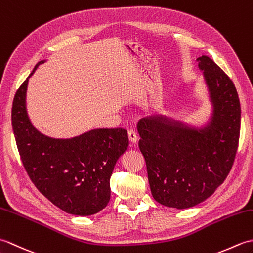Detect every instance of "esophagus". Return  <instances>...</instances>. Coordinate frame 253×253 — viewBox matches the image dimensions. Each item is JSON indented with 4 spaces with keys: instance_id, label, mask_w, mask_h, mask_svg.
Listing matches in <instances>:
<instances>
[{
    "instance_id": "34e87169",
    "label": "esophagus",
    "mask_w": 253,
    "mask_h": 253,
    "mask_svg": "<svg viewBox=\"0 0 253 253\" xmlns=\"http://www.w3.org/2000/svg\"><path fill=\"white\" fill-rule=\"evenodd\" d=\"M128 138H129V141L131 143H136L137 140H138V136H137V132L133 130V129H130L128 130Z\"/></svg>"
}]
</instances>
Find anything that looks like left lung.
Returning <instances> with one entry per match:
<instances>
[{
    "label": "left lung",
    "instance_id": "1",
    "mask_svg": "<svg viewBox=\"0 0 253 253\" xmlns=\"http://www.w3.org/2000/svg\"><path fill=\"white\" fill-rule=\"evenodd\" d=\"M214 112L197 130L163 116L138 123L152 196L162 206L188 209L204 201L226 179L240 135V102L233 80L206 55L197 58Z\"/></svg>",
    "mask_w": 253,
    "mask_h": 253
}]
</instances>
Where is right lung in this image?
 <instances>
[{"label": "right lung", "instance_id": "obj_1", "mask_svg": "<svg viewBox=\"0 0 253 253\" xmlns=\"http://www.w3.org/2000/svg\"><path fill=\"white\" fill-rule=\"evenodd\" d=\"M28 78L16 91L12 106L13 131L27 174L42 195L66 213L85 216L100 212L110 201L116 161L129 144L126 129L100 128L72 139L42 135L27 115Z\"/></svg>", "mask_w": 253, "mask_h": 253}]
</instances>
